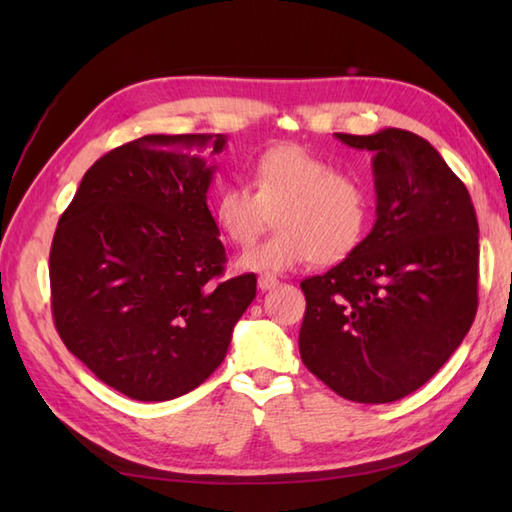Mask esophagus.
<instances>
[{
	"instance_id": "obj_1",
	"label": "esophagus",
	"mask_w": 512,
	"mask_h": 512,
	"mask_svg": "<svg viewBox=\"0 0 512 512\" xmlns=\"http://www.w3.org/2000/svg\"><path fill=\"white\" fill-rule=\"evenodd\" d=\"M277 284H279V279L273 277V275H259V279H257L259 290H270V288H275Z\"/></svg>"
}]
</instances>
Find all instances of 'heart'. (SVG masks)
<instances>
[{"mask_svg": "<svg viewBox=\"0 0 512 512\" xmlns=\"http://www.w3.org/2000/svg\"><path fill=\"white\" fill-rule=\"evenodd\" d=\"M250 187L224 184L211 202L220 233L239 248L253 244L277 211L279 231L246 250L242 268L284 273L312 259L336 264L361 244L369 220L365 187L312 151L299 145L264 151L250 171Z\"/></svg>", "mask_w": 512, "mask_h": 512, "instance_id": "b5f03b06", "label": "heart"}]
</instances>
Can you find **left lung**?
I'll return each mask as SVG.
<instances>
[{
  "label": "left lung",
  "mask_w": 512,
  "mask_h": 512,
  "mask_svg": "<svg viewBox=\"0 0 512 512\" xmlns=\"http://www.w3.org/2000/svg\"><path fill=\"white\" fill-rule=\"evenodd\" d=\"M374 154L376 224L341 264L301 281V361L336 394L367 405L422 387L477 312V217L436 147L389 127L336 134Z\"/></svg>",
  "instance_id": "obj_1"
}]
</instances>
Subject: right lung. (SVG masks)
I'll return each mask as SVG.
<instances>
[{
    "label": "right lung",
    "mask_w": 512,
    "mask_h": 512,
    "mask_svg": "<svg viewBox=\"0 0 512 512\" xmlns=\"http://www.w3.org/2000/svg\"><path fill=\"white\" fill-rule=\"evenodd\" d=\"M222 134H151L85 171L50 248L52 319L65 347L121 394L160 402L224 361L257 277H224L206 206Z\"/></svg>",
    "instance_id": "add662e5"
}]
</instances>
